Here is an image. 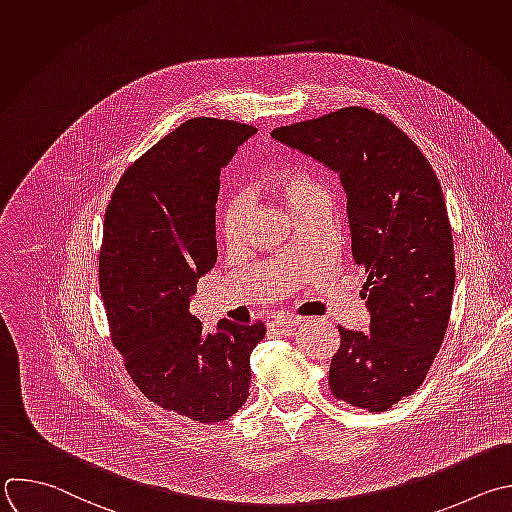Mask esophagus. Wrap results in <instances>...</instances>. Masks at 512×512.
<instances>
[{"mask_svg": "<svg viewBox=\"0 0 512 512\" xmlns=\"http://www.w3.org/2000/svg\"><path fill=\"white\" fill-rule=\"evenodd\" d=\"M301 323H305V317H293V315H285V313L277 315L273 319V325H277V327H297Z\"/></svg>", "mask_w": 512, "mask_h": 512, "instance_id": "esophagus-1", "label": "esophagus"}]
</instances>
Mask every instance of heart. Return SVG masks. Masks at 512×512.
<instances>
[{
    "instance_id": "heart-1",
    "label": "heart",
    "mask_w": 512,
    "mask_h": 512,
    "mask_svg": "<svg viewBox=\"0 0 512 512\" xmlns=\"http://www.w3.org/2000/svg\"><path fill=\"white\" fill-rule=\"evenodd\" d=\"M273 193L285 203L291 213L309 201L325 199L321 185L309 173H305V170H295V173L279 177L273 185ZM219 229L227 245L233 247L243 241L247 229V203L241 197H233L229 203H225L219 215Z\"/></svg>"
}]
</instances>
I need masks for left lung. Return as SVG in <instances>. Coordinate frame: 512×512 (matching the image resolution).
Listing matches in <instances>:
<instances>
[{"label": "left lung", "mask_w": 512, "mask_h": 512, "mask_svg": "<svg viewBox=\"0 0 512 512\" xmlns=\"http://www.w3.org/2000/svg\"><path fill=\"white\" fill-rule=\"evenodd\" d=\"M277 142L339 175L352 257L366 269L368 333L339 325L329 388L384 412L424 382L448 327L454 247L440 183L422 150L386 116L352 106L281 126Z\"/></svg>", "instance_id": "left-lung-1"}]
</instances>
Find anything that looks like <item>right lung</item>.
<instances>
[{"instance_id":"add662e5","label":"right lung","mask_w":512,"mask_h":512,"mask_svg":"<svg viewBox=\"0 0 512 512\" xmlns=\"http://www.w3.org/2000/svg\"><path fill=\"white\" fill-rule=\"evenodd\" d=\"M255 126L191 118L160 138L112 193L104 217L100 293L112 342L138 390L195 422L229 420L247 400L251 352L265 325L191 313L199 279L217 263L221 168Z\"/></svg>"}]
</instances>
